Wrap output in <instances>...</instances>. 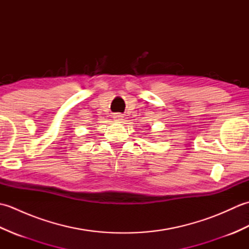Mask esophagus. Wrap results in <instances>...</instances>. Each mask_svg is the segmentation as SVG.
<instances>
[{
    "instance_id": "esophagus-1",
    "label": "esophagus",
    "mask_w": 249,
    "mask_h": 249,
    "mask_svg": "<svg viewBox=\"0 0 249 249\" xmlns=\"http://www.w3.org/2000/svg\"><path fill=\"white\" fill-rule=\"evenodd\" d=\"M113 120H114L115 122H121V121H123V115L120 114V113H115V114L113 115Z\"/></svg>"
}]
</instances>
